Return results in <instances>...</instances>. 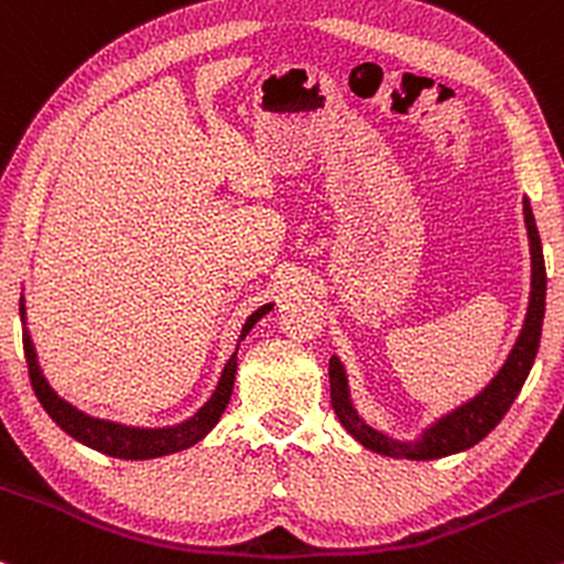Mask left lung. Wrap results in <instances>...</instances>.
<instances>
[{
  "label": "left lung",
  "instance_id": "left-lung-1",
  "mask_svg": "<svg viewBox=\"0 0 564 564\" xmlns=\"http://www.w3.org/2000/svg\"><path fill=\"white\" fill-rule=\"evenodd\" d=\"M525 225H528V238H530V257H533V283H530V304H528V318L522 326L520 339H517L514 349L503 364L501 371L496 373L485 390L471 398L469 403L448 413V416L440 419L437 424H432L416 443H398L390 440L381 432L371 430L364 419L355 413L352 403H349V390H347V377L345 368L336 358L328 360V384H332V405L334 413L339 416V422L345 430L358 440L366 448L381 453V456L392 458H416V462H426V458H443L451 453L467 451L471 445H477L488 435L494 426L507 416V411L514 403V398L520 394L522 384H525L530 368H533L535 352H539L541 341V326H543V313H546V264H543V249H541V236L535 228L533 209H530V200L525 198Z\"/></svg>",
  "mask_w": 564,
  "mask_h": 564
}]
</instances>
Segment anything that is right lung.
<instances>
[{
  "mask_svg": "<svg viewBox=\"0 0 564 564\" xmlns=\"http://www.w3.org/2000/svg\"><path fill=\"white\" fill-rule=\"evenodd\" d=\"M23 302V300H21ZM273 304H264V307L257 310V313L249 315L246 321L241 339L251 332L257 321L262 318ZM21 318H23V304H21ZM23 352H25V364H29V379L31 387H34L39 403H42L44 411L50 413V419L61 426L66 435H70L79 443L89 445V448L106 453V456L113 458H156V456H166V453H177L196 445L200 437H206L212 432V426L219 422L223 416L225 405H228L230 394H232V381H236V368L238 360L236 355L228 360L225 366L223 379H219L215 394L193 419L177 424V426H166V430H138V426H124V424H113V422H102V419H93L87 413L76 411L74 405H68L66 400L57 398L53 392V387L47 384V379L42 377V368L36 364V349L31 345V336L23 332Z\"/></svg>",
  "mask_w": 564,
  "mask_h": 564,
  "instance_id": "1",
  "label": "right lung"
}]
</instances>
